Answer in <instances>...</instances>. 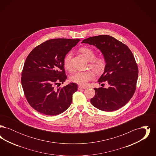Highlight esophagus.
Here are the masks:
<instances>
[{
	"instance_id": "esophagus-1",
	"label": "esophagus",
	"mask_w": 156,
	"mask_h": 156,
	"mask_svg": "<svg viewBox=\"0 0 156 156\" xmlns=\"http://www.w3.org/2000/svg\"><path fill=\"white\" fill-rule=\"evenodd\" d=\"M86 88L84 87H81V86H79L78 87V90H81V89H85Z\"/></svg>"
}]
</instances>
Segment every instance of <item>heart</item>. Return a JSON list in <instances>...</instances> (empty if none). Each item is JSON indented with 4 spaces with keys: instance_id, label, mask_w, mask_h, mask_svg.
Listing matches in <instances>:
<instances>
[{
    "instance_id": "b5f03b06",
    "label": "heart",
    "mask_w": 156,
    "mask_h": 156,
    "mask_svg": "<svg viewBox=\"0 0 156 156\" xmlns=\"http://www.w3.org/2000/svg\"><path fill=\"white\" fill-rule=\"evenodd\" d=\"M82 54L90 61V66L96 69L98 71L103 70L106 66V59L104 56L95 57V51L87 47H83L80 49ZM73 56L71 51L68 52L63 60V66L66 69L70 71L72 69L71 60ZM95 73L92 71H76L70 76L69 80L73 82L80 85H86L89 81L95 78Z\"/></svg>"
}]
</instances>
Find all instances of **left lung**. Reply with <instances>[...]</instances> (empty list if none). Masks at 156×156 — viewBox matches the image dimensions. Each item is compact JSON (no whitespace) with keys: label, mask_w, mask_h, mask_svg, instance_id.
<instances>
[{"label":"left lung","mask_w":156,"mask_h":156,"mask_svg":"<svg viewBox=\"0 0 156 156\" xmlns=\"http://www.w3.org/2000/svg\"><path fill=\"white\" fill-rule=\"evenodd\" d=\"M82 43L95 45L103 53L106 66L98 82L110 85L108 89L94 88L91 104L104 111L119 109L130 101L136 89L139 70L133 53L126 44L109 35L89 37Z\"/></svg>","instance_id":"1"}]
</instances>
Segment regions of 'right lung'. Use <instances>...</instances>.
I'll return each mask as SVG.
<instances>
[{
	"label": "right lung",
	"mask_w": 156,
	"mask_h": 156,
	"mask_svg": "<svg viewBox=\"0 0 156 156\" xmlns=\"http://www.w3.org/2000/svg\"><path fill=\"white\" fill-rule=\"evenodd\" d=\"M80 39L54 38L36 47L24 64L21 81L25 97L36 111L46 115H57L72 102L78 85L71 83L62 88L67 79L63 60Z\"/></svg>",
	"instance_id": "obj_1"
}]
</instances>
